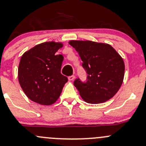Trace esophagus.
Returning <instances> with one entry per match:
<instances>
[{
    "instance_id": "esophagus-1",
    "label": "esophagus",
    "mask_w": 146,
    "mask_h": 146,
    "mask_svg": "<svg viewBox=\"0 0 146 146\" xmlns=\"http://www.w3.org/2000/svg\"><path fill=\"white\" fill-rule=\"evenodd\" d=\"M74 79H75V76H73H73H69V77H68V80L70 81L73 80Z\"/></svg>"
}]
</instances>
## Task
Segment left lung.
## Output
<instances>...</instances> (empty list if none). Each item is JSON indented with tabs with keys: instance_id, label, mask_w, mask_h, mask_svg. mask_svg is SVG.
<instances>
[{
	"instance_id": "obj_1",
	"label": "left lung",
	"mask_w": 146,
	"mask_h": 146,
	"mask_svg": "<svg viewBox=\"0 0 146 146\" xmlns=\"http://www.w3.org/2000/svg\"><path fill=\"white\" fill-rule=\"evenodd\" d=\"M69 44L78 52L87 73V81L75 80V87L84 101L101 104L113 97L125 76V63L108 44L90 40H71Z\"/></svg>"
}]
</instances>
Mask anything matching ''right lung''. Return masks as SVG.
Returning a JSON list of instances; mask_svg holds the SVG:
<instances>
[{
	"mask_svg": "<svg viewBox=\"0 0 146 146\" xmlns=\"http://www.w3.org/2000/svg\"><path fill=\"white\" fill-rule=\"evenodd\" d=\"M61 42H46L33 47L21 57L18 79L29 99L51 105L59 99L68 78L61 73L64 56L56 54Z\"/></svg>",
	"mask_w": 146,
	"mask_h": 146,
	"instance_id": "add662e5",
	"label": "right lung"
}]
</instances>
